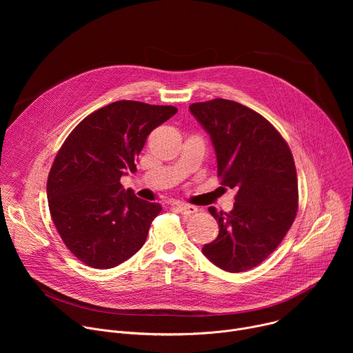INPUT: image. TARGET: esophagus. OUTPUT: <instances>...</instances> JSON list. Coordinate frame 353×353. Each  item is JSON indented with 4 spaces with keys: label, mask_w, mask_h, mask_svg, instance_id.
Masks as SVG:
<instances>
[{
    "label": "esophagus",
    "mask_w": 353,
    "mask_h": 353,
    "mask_svg": "<svg viewBox=\"0 0 353 353\" xmlns=\"http://www.w3.org/2000/svg\"><path fill=\"white\" fill-rule=\"evenodd\" d=\"M176 210L183 214V215H192L196 212V208L192 207V205H188V204H176Z\"/></svg>",
    "instance_id": "1"
}]
</instances>
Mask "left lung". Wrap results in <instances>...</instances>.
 Wrapping results in <instances>:
<instances>
[{"instance_id": "1", "label": "left lung", "mask_w": 353, "mask_h": 353, "mask_svg": "<svg viewBox=\"0 0 353 353\" xmlns=\"http://www.w3.org/2000/svg\"><path fill=\"white\" fill-rule=\"evenodd\" d=\"M191 114L211 135L221 184L236 190L233 210L208 211L219 225L204 256L228 272H243L271 256L297 212V176L290 149L261 114L233 100L192 103Z\"/></svg>"}]
</instances>
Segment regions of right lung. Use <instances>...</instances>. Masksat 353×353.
Wrapping results in <instances>:
<instances>
[{
    "label": "right lung",
    "mask_w": 353,
    "mask_h": 353,
    "mask_svg": "<svg viewBox=\"0 0 353 353\" xmlns=\"http://www.w3.org/2000/svg\"><path fill=\"white\" fill-rule=\"evenodd\" d=\"M176 113L174 106L119 100L85 117L60 148L47 179L48 208L85 265L117 267L143 245L162 207L124 190L120 179L137 172L150 131Z\"/></svg>",
    "instance_id": "add662e5"
}]
</instances>
